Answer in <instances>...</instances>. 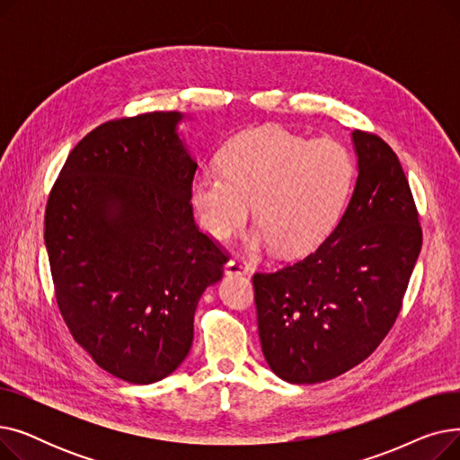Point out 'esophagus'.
<instances>
[{
  "label": "esophagus",
  "instance_id": "1",
  "mask_svg": "<svg viewBox=\"0 0 460 460\" xmlns=\"http://www.w3.org/2000/svg\"><path fill=\"white\" fill-rule=\"evenodd\" d=\"M248 272H250V267H248V264H246L244 261H240V259H231V261H227V264H226V274H227V276H233V274L246 276Z\"/></svg>",
  "mask_w": 460,
  "mask_h": 460
}]
</instances>
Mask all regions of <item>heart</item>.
Listing matches in <instances>:
<instances>
[{
    "label": "heart",
    "mask_w": 460,
    "mask_h": 460,
    "mask_svg": "<svg viewBox=\"0 0 460 460\" xmlns=\"http://www.w3.org/2000/svg\"><path fill=\"white\" fill-rule=\"evenodd\" d=\"M350 175V158L337 143L307 141L276 127L257 128L227 145L222 172L203 169L193 177L190 201L216 240L243 227L253 207L261 229L246 248L272 246L281 257H296L328 234Z\"/></svg>",
    "instance_id": "b5f03b06"
}]
</instances>
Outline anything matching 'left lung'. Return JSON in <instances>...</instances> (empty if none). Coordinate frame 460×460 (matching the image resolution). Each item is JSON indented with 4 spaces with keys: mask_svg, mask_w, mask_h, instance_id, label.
Listing matches in <instances>:
<instances>
[{
    "mask_svg": "<svg viewBox=\"0 0 460 460\" xmlns=\"http://www.w3.org/2000/svg\"><path fill=\"white\" fill-rule=\"evenodd\" d=\"M350 139L358 177L340 224L304 261L253 276L264 359L291 384L340 376L382 343L421 250L397 155L367 132Z\"/></svg>",
    "mask_w": 460,
    "mask_h": 460,
    "instance_id": "8db88e82",
    "label": "left lung"
}]
</instances>
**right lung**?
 <instances>
[{
  "mask_svg": "<svg viewBox=\"0 0 460 460\" xmlns=\"http://www.w3.org/2000/svg\"><path fill=\"white\" fill-rule=\"evenodd\" d=\"M181 111L110 120L68 155L50 193L44 244L61 315L113 376L153 384L179 369L205 288L227 257L196 224L198 169Z\"/></svg>",
  "mask_w": 460,
  "mask_h": 460,
  "instance_id": "right-lung-1",
  "label": "right lung"
}]
</instances>
